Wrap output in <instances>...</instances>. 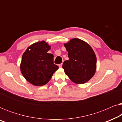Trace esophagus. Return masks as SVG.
Returning a JSON list of instances; mask_svg holds the SVG:
<instances>
[{"label": "esophagus", "instance_id": "1", "mask_svg": "<svg viewBox=\"0 0 122 122\" xmlns=\"http://www.w3.org/2000/svg\"><path fill=\"white\" fill-rule=\"evenodd\" d=\"M62 65H63L62 63H61V64H59V66H59V68H61V67H62Z\"/></svg>", "mask_w": 122, "mask_h": 122}]
</instances>
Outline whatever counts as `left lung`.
I'll list each match as a JSON object with an SVG mask.
<instances>
[{"instance_id":"1","label":"left lung","mask_w":122,"mask_h":122,"mask_svg":"<svg viewBox=\"0 0 122 122\" xmlns=\"http://www.w3.org/2000/svg\"><path fill=\"white\" fill-rule=\"evenodd\" d=\"M64 46L69 60L64 61L62 67L69 79L76 84H84L94 76L97 58L91 46L78 38L71 39Z\"/></svg>"}]
</instances>
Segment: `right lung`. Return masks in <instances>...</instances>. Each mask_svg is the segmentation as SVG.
<instances>
[{
  "label": "right lung",
  "mask_w": 122,
  "mask_h": 122,
  "mask_svg": "<svg viewBox=\"0 0 122 122\" xmlns=\"http://www.w3.org/2000/svg\"><path fill=\"white\" fill-rule=\"evenodd\" d=\"M51 46L44 41L31 44L23 53L20 63L21 74L36 86L46 84L59 67L53 63V55L48 53Z\"/></svg>",
  "instance_id": "right-lung-1"
}]
</instances>
